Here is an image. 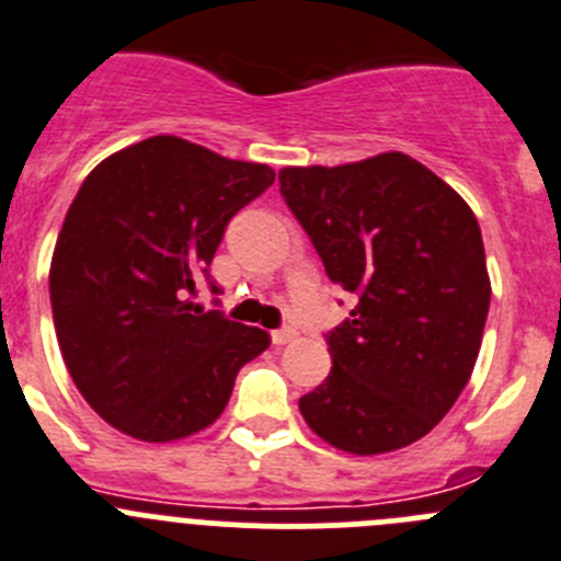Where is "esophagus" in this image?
<instances>
[{"label":"esophagus","instance_id":"obj_1","mask_svg":"<svg viewBox=\"0 0 561 561\" xmlns=\"http://www.w3.org/2000/svg\"><path fill=\"white\" fill-rule=\"evenodd\" d=\"M293 337H296V329H290V327L276 329V332H271V343H274V345H285V343H290Z\"/></svg>","mask_w":561,"mask_h":561}]
</instances>
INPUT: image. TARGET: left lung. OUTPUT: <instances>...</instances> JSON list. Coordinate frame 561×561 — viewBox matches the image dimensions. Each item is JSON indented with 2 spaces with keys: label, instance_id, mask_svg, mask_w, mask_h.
<instances>
[{
  "label": "left lung",
  "instance_id": "8db88e82",
  "mask_svg": "<svg viewBox=\"0 0 561 561\" xmlns=\"http://www.w3.org/2000/svg\"><path fill=\"white\" fill-rule=\"evenodd\" d=\"M279 191L357 307L327 334L332 370L298 399L340 451L387 454L432 432L481 348L490 276L473 209L401 151L282 169Z\"/></svg>",
  "mask_w": 561,
  "mask_h": 561
}]
</instances>
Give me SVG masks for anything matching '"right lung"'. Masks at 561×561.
Segmentation results:
<instances>
[{
	"instance_id": "obj_1",
	"label": "right lung",
	"mask_w": 561,
	"mask_h": 561,
	"mask_svg": "<svg viewBox=\"0 0 561 561\" xmlns=\"http://www.w3.org/2000/svg\"><path fill=\"white\" fill-rule=\"evenodd\" d=\"M174 135L115 151L85 176L57 234L51 318L66 368L118 432L171 443L216 421L268 332L193 305L224 229L274 182Z\"/></svg>"
}]
</instances>
